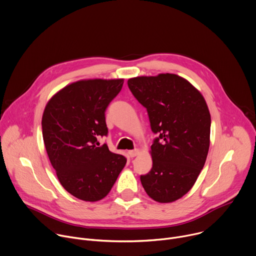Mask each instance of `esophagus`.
<instances>
[{
	"label": "esophagus",
	"mask_w": 256,
	"mask_h": 256,
	"mask_svg": "<svg viewBox=\"0 0 256 256\" xmlns=\"http://www.w3.org/2000/svg\"><path fill=\"white\" fill-rule=\"evenodd\" d=\"M138 152H140L138 150H128V156H130V158H134V156H138Z\"/></svg>",
	"instance_id": "obj_1"
}]
</instances>
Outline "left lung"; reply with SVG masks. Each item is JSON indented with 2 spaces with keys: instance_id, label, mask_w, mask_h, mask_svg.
Wrapping results in <instances>:
<instances>
[{
  "instance_id": "8db88e82",
  "label": "left lung",
  "mask_w": 256,
  "mask_h": 256,
  "mask_svg": "<svg viewBox=\"0 0 256 256\" xmlns=\"http://www.w3.org/2000/svg\"><path fill=\"white\" fill-rule=\"evenodd\" d=\"M128 85L158 134L150 146L152 166L140 176L142 185L154 201L174 202L191 190L205 164L211 128L207 104L176 74L134 77Z\"/></svg>"
}]
</instances>
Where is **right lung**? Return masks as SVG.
<instances>
[{"instance_id": "1", "label": "right lung", "mask_w": 256, "mask_h": 256, "mask_svg": "<svg viewBox=\"0 0 256 256\" xmlns=\"http://www.w3.org/2000/svg\"><path fill=\"white\" fill-rule=\"evenodd\" d=\"M124 79L73 82L46 104L42 134L47 154L63 188L74 197L96 202L112 190L126 158L98 138L106 136V110Z\"/></svg>"}]
</instances>
